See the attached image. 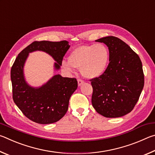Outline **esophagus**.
Returning <instances> with one entry per match:
<instances>
[{"instance_id": "34e87169", "label": "esophagus", "mask_w": 155, "mask_h": 155, "mask_svg": "<svg viewBox=\"0 0 155 155\" xmlns=\"http://www.w3.org/2000/svg\"><path fill=\"white\" fill-rule=\"evenodd\" d=\"M83 81L81 80V79H78V86H81L82 84H83Z\"/></svg>"}]
</instances>
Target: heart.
<instances>
[{
  "label": "heart",
  "mask_w": 155,
  "mask_h": 155,
  "mask_svg": "<svg viewBox=\"0 0 155 155\" xmlns=\"http://www.w3.org/2000/svg\"><path fill=\"white\" fill-rule=\"evenodd\" d=\"M109 59V50L103 44L79 46L70 53L69 61H63L61 65L68 72H72L73 67L79 68L84 77L94 78L104 72Z\"/></svg>",
  "instance_id": "heart-1"
}]
</instances>
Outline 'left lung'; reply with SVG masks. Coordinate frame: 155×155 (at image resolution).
Returning <instances> with one entry per match:
<instances>
[{"instance_id": "8db88e82", "label": "left lung", "mask_w": 155, "mask_h": 155, "mask_svg": "<svg viewBox=\"0 0 155 155\" xmlns=\"http://www.w3.org/2000/svg\"><path fill=\"white\" fill-rule=\"evenodd\" d=\"M96 41L108 47L109 64L103 74L90 80L91 103L104 117L124 116L134 108L142 91V64L138 54L116 37H105Z\"/></svg>"}]
</instances>
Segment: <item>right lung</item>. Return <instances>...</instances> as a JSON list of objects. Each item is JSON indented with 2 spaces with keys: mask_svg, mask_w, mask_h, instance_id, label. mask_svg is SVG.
Segmentation results:
<instances>
[{
  "mask_svg": "<svg viewBox=\"0 0 155 155\" xmlns=\"http://www.w3.org/2000/svg\"><path fill=\"white\" fill-rule=\"evenodd\" d=\"M70 46L68 41H34L22 50L11 70L13 100L26 117L38 124L56 122L66 114L69 100L77 89L74 78L54 75L40 87H34L25 80L24 66L31 52L43 51L55 61L54 70H59Z\"/></svg>",
  "mask_w": 155,
  "mask_h": 155,
  "instance_id": "obj_1",
  "label": "right lung"
}]
</instances>
